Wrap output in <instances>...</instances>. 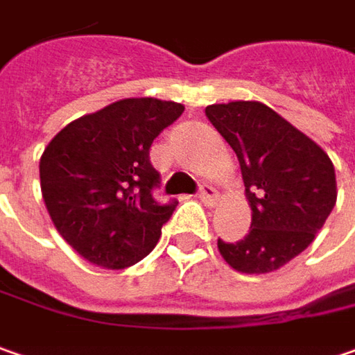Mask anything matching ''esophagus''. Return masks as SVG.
<instances>
[{"label": "esophagus", "instance_id": "34e87169", "mask_svg": "<svg viewBox=\"0 0 355 355\" xmlns=\"http://www.w3.org/2000/svg\"><path fill=\"white\" fill-rule=\"evenodd\" d=\"M198 196H200V200H202L207 207H212V205L218 200V191H216L212 184H202L200 191H198Z\"/></svg>", "mask_w": 355, "mask_h": 355}]
</instances>
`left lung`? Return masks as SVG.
<instances>
[{
  "label": "left lung",
  "mask_w": 355,
  "mask_h": 355,
  "mask_svg": "<svg viewBox=\"0 0 355 355\" xmlns=\"http://www.w3.org/2000/svg\"><path fill=\"white\" fill-rule=\"evenodd\" d=\"M207 116L239 157L252 210L248 234L218 240V250L244 274L282 268L312 244L336 205L330 157L260 101L208 105Z\"/></svg>",
  "instance_id": "1"
}]
</instances>
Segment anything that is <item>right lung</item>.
Wrapping results in <instances>:
<instances>
[{
  "mask_svg": "<svg viewBox=\"0 0 355 355\" xmlns=\"http://www.w3.org/2000/svg\"><path fill=\"white\" fill-rule=\"evenodd\" d=\"M175 101L121 99L71 121L39 161L41 194L57 232L91 264L127 268L161 239L177 202L159 205L148 148L182 115Z\"/></svg>",
  "mask_w": 355,
  "mask_h": 355,
  "instance_id": "obj_1",
  "label": "right lung"
}]
</instances>
